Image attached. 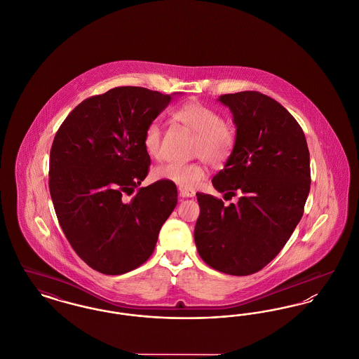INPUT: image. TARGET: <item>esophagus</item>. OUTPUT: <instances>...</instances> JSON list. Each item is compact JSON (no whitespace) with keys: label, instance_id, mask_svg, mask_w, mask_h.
Returning <instances> with one entry per match:
<instances>
[{"label":"esophagus","instance_id":"esophagus-1","mask_svg":"<svg viewBox=\"0 0 359 359\" xmlns=\"http://www.w3.org/2000/svg\"><path fill=\"white\" fill-rule=\"evenodd\" d=\"M179 194L183 198H194L195 196V191L194 189H188V188H179Z\"/></svg>","mask_w":359,"mask_h":359}]
</instances>
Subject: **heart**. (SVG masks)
Returning a JSON list of instances; mask_svg holds the SVG:
<instances>
[{"mask_svg": "<svg viewBox=\"0 0 359 359\" xmlns=\"http://www.w3.org/2000/svg\"><path fill=\"white\" fill-rule=\"evenodd\" d=\"M172 116L196 135L194 145L195 154H201L211 164H221L233 152L236 132L230 123L223 122L221 114L212 107L198 101H191L177 107ZM142 145L152 158L161 157V128L158 122H151L147 126ZM205 176L207 170L203 163H167L154 170L156 180H164L188 189L198 187Z\"/></svg>", "mask_w": 359, "mask_h": 359, "instance_id": "heart-1", "label": "heart"}]
</instances>
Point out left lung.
<instances>
[{
	"label": "left lung",
	"mask_w": 359,
	"mask_h": 359,
	"mask_svg": "<svg viewBox=\"0 0 359 359\" xmlns=\"http://www.w3.org/2000/svg\"><path fill=\"white\" fill-rule=\"evenodd\" d=\"M218 101L230 109L237 135L212 186L230 198L241 196L224 205L198 192L194 238L207 265L248 276L280 253L303 217L311 186L307 140L290 111L268 95L241 91Z\"/></svg>",
	"instance_id": "left-lung-1"
}]
</instances>
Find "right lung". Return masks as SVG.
I'll return each mask as SVG.
<instances>
[{
    "instance_id": "1",
    "label": "right lung",
    "mask_w": 359,
    "mask_h": 359,
    "mask_svg": "<svg viewBox=\"0 0 359 359\" xmlns=\"http://www.w3.org/2000/svg\"><path fill=\"white\" fill-rule=\"evenodd\" d=\"M171 95L111 88L79 103L53 138L52 203L72 249L94 271L116 276L142 265L176 207V186L164 180L133 194L151 165L144 132Z\"/></svg>"
}]
</instances>
